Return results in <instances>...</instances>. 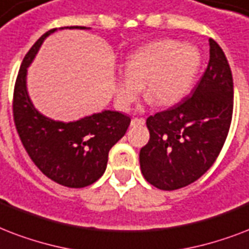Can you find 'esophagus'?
I'll return each mask as SVG.
<instances>
[{"mask_svg": "<svg viewBox=\"0 0 249 249\" xmlns=\"http://www.w3.org/2000/svg\"><path fill=\"white\" fill-rule=\"evenodd\" d=\"M145 123L144 118H132L131 119V126H142Z\"/></svg>", "mask_w": 249, "mask_h": 249, "instance_id": "obj_1", "label": "esophagus"}]
</instances>
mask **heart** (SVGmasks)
I'll return each mask as SVG.
<instances>
[{
    "mask_svg": "<svg viewBox=\"0 0 249 249\" xmlns=\"http://www.w3.org/2000/svg\"><path fill=\"white\" fill-rule=\"evenodd\" d=\"M201 57L192 44L160 40L139 48L126 58L124 74L115 78V101L123 110L139 98L142 86L151 100L173 107L190 92Z\"/></svg>",
    "mask_w": 249,
    "mask_h": 249,
    "instance_id": "heart-1",
    "label": "heart"
}]
</instances>
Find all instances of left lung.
I'll return each instance as SVG.
<instances>
[{"instance_id": "left-lung-1", "label": "left lung", "mask_w": 249, "mask_h": 249, "mask_svg": "<svg viewBox=\"0 0 249 249\" xmlns=\"http://www.w3.org/2000/svg\"><path fill=\"white\" fill-rule=\"evenodd\" d=\"M209 46V63L194 94L146 119L151 138L140 149V169L160 190H178L205 174L230 130L232 75L221 46L212 38Z\"/></svg>"}]
</instances>
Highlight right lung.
Returning <instances> with one entry per match:
<instances>
[{"instance_id": "obj_1", "label": "right lung", "mask_w": 249, "mask_h": 249, "mask_svg": "<svg viewBox=\"0 0 249 249\" xmlns=\"http://www.w3.org/2000/svg\"><path fill=\"white\" fill-rule=\"evenodd\" d=\"M75 28L90 30L70 27ZM55 31L57 28L42 35L20 65L14 88V122L27 153L48 178L70 188H82L105 173L109 151L126 134L131 119L121 111L103 110L78 121L62 122L35 107L27 89V71L44 40Z\"/></svg>"}]
</instances>
